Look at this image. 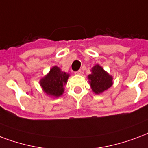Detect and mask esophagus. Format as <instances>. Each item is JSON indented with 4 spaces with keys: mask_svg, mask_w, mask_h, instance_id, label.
<instances>
[{
    "mask_svg": "<svg viewBox=\"0 0 148 148\" xmlns=\"http://www.w3.org/2000/svg\"><path fill=\"white\" fill-rule=\"evenodd\" d=\"M74 74H82V71H81V70H79V71H77L74 72Z\"/></svg>",
    "mask_w": 148,
    "mask_h": 148,
    "instance_id": "1",
    "label": "esophagus"
}]
</instances>
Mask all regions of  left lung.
<instances>
[{"label":"left lung","instance_id":"1","mask_svg":"<svg viewBox=\"0 0 148 148\" xmlns=\"http://www.w3.org/2000/svg\"><path fill=\"white\" fill-rule=\"evenodd\" d=\"M88 79L91 81V87L95 94L103 92L112 84V77L99 65H95L92 68V74L88 75Z\"/></svg>","mask_w":148,"mask_h":148}]
</instances>
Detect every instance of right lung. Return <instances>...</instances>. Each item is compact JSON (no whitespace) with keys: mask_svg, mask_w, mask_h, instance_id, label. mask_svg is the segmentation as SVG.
<instances>
[{"mask_svg":"<svg viewBox=\"0 0 148 148\" xmlns=\"http://www.w3.org/2000/svg\"><path fill=\"white\" fill-rule=\"evenodd\" d=\"M69 74L60 71L58 66H53L47 76L40 81V85L47 95L60 96L64 92V85L67 82Z\"/></svg>","mask_w":148,"mask_h":148,"instance_id":"add662e5","label":"right lung"}]
</instances>
